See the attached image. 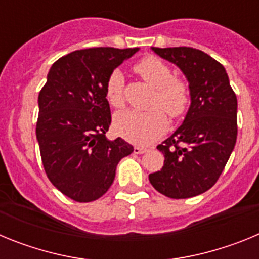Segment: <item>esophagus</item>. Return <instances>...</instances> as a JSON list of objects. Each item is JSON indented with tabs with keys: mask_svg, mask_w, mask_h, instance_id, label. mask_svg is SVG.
Listing matches in <instances>:
<instances>
[{
	"mask_svg": "<svg viewBox=\"0 0 259 259\" xmlns=\"http://www.w3.org/2000/svg\"><path fill=\"white\" fill-rule=\"evenodd\" d=\"M146 148H143V146H135L134 148V153L135 154H143V153L146 152Z\"/></svg>",
	"mask_w": 259,
	"mask_h": 259,
	"instance_id": "1",
	"label": "esophagus"
}]
</instances>
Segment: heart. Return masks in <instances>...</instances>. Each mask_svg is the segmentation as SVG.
Wrapping results in <instances>:
<instances>
[{"instance_id": "b5f03b06", "label": "heart", "mask_w": 259, "mask_h": 259, "mask_svg": "<svg viewBox=\"0 0 259 259\" xmlns=\"http://www.w3.org/2000/svg\"><path fill=\"white\" fill-rule=\"evenodd\" d=\"M134 70L154 89L152 107H161L172 119L187 111L191 102L188 83L172 77L171 68L157 57H145L135 65ZM105 97L110 106L120 109L125 104L124 77L119 70L110 72L105 84ZM159 109L149 111L124 110L114 116V128L120 136L136 144H149L167 130V118Z\"/></svg>"}]
</instances>
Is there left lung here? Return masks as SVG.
I'll list each match as a JSON object with an SVG mask.
<instances>
[{
    "label": "left lung",
    "instance_id": "8db88e82",
    "mask_svg": "<svg viewBox=\"0 0 259 259\" xmlns=\"http://www.w3.org/2000/svg\"><path fill=\"white\" fill-rule=\"evenodd\" d=\"M152 49L183 71L191 89V106L183 124L157 146L164 163L161 171L150 174L149 180L167 197H194L217 183L235 148L236 95L226 68L202 50Z\"/></svg>",
    "mask_w": 259,
    "mask_h": 259
}]
</instances>
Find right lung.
Returning a JSON list of instances; mask_svg holds the SVG:
<instances>
[{
	"label": "right lung",
	"instance_id": "add662e5",
	"mask_svg": "<svg viewBox=\"0 0 259 259\" xmlns=\"http://www.w3.org/2000/svg\"><path fill=\"white\" fill-rule=\"evenodd\" d=\"M139 48H89L53 63L38 93L36 124L44 170L58 191L77 202L104 196L116 164L134 152L123 139L107 140L111 124L105 84Z\"/></svg>",
	"mask_w": 259,
	"mask_h": 259
}]
</instances>
